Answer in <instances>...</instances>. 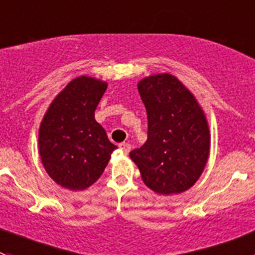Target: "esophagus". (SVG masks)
Segmentation results:
<instances>
[{"instance_id": "obj_1", "label": "esophagus", "mask_w": 255, "mask_h": 255, "mask_svg": "<svg viewBox=\"0 0 255 255\" xmlns=\"http://www.w3.org/2000/svg\"><path fill=\"white\" fill-rule=\"evenodd\" d=\"M119 148H121L122 152L128 153L130 151V144L127 143V142H122V143H119Z\"/></svg>"}]
</instances>
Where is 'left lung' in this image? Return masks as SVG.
<instances>
[{
    "label": "left lung",
    "mask_w": 255,
    "mask_h": 255,
    "mask_svg": "<svg viewBox=\"0 0 255 255\" xmlns=\"http://www.w3.org/2000/svg\"><path fill=\"white\" fill-rule=\"evenodd\" d=\"M147 112V141L130 151L142 180L159 194L182 193L198 180L210 153L205 113L175 76L160 73L138 82Z\"/></svg>",
    "instance_id": "left-lung-1"
}]
</instances>
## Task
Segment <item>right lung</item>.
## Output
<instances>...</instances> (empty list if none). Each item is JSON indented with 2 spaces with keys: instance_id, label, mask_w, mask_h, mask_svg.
<instances>
[{
  "instance_id": "add662e5",
  "label": "right lung",
  "mask_w": 255,
  "mask_h": 255,
  "mask_svg": "<svg viewBox=\"0 0 255 255\" xmlns=\"http://www.w3.org/2000/svg\"><path fill=\"white\" fill-rule=\"evenodd\" d=\"M107 82L81 76L72 80L48 108L39 128V153L57 184L82 190L100 178L117 148L95 121Z\"/></svg>"
}]
</instances>
